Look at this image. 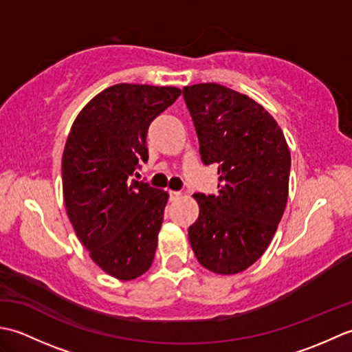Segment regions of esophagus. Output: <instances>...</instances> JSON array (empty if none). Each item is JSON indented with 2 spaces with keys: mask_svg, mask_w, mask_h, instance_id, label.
<instances>
[{
  "mask_svg": "<svg viewBox=\"0 0 352 352\" xmlns=\"http://www.w3.org/2000/svg\"><path fill=\"white\" fill-rule=\"evenodd\" d=\"M180 195H182L180 192H175V190H170V192H169V198H170V199H177V198H180Z\"/></svg>",
  "mask_w": 352,
  "mask_h": 352,
  "instance_id": "esophagus-1",
  "label": "esophagus"
}]
</instances>
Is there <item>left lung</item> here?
I'll use <instances>...</instances> for the list:
<instances>
[{
	"label": "left lung",
	"instance_id": "obj_1",
	"mask_svg": "<svg viewBox=\"0 0 352 352\" xmlns=\"http://www.w3.org/2000/svg\"><path fill=\"white\" fill-rule=\"evenodd\" d=\"M201 159L218 164V195L195 193L189 241L208 271L234 275L263 256L289 197L290 151L261 104L218 83L183 87Z\"/></svg>",
	"mask_w": 352,
	"mask_h": 352
}]
</instances>
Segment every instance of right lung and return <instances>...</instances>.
<instances>
[{
    "instance_id": "obj_1",
    "label": "right lung",
    "mask_w": 352,
    "mask_h": 352,
    "mask_svg": "<svg viewBox=\"0 0 352 352\" xmlns=\"http://www.w3.org/2000/svg\"><path fill=\"white\" fill-rule=\"evenodd\" d=\"M180 94L174 86H110L81 109L66 139V213L91 258L118 280L153 265L169 195L131 175L148 160L149 124Z\"/></svg>"
}]
</instances>
